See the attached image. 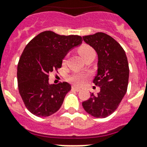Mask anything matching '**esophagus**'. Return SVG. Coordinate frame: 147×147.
Returning <instances> with one entry per match:
<instances>
[{
	"label": "esophagus",
	"instance_id": "1",
	"mask_svg": "<svg viewBox=\"0 0 147 147\" xmlns=\"http://www.w3.org/2000/svg\"><path fill=\"white\" fill-rule=\"evenodd\" d=\"M71 89L73 90H76V91H80V88H79V87H76V86H71Z\"/></svg>",
	"mask_w": 147,
	"mask_h": 147
}]
</instances>
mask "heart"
<instances>
[{"instance_id":"1","label":"heart","mask_w":147,"mask_h":147,"mask_svg":"<svg viewBox=\"0 0 147 147\" xmlns=\"http://www.w3.org/2000/svg\"><path fill=\"white\" fill-rule=\"evenodd\" d=\"M78 52L83 58L86 57L90 54L95 53L92 47H90L88 45H82L81 46H80L78 49ZM66 62H67V57H65L63 59V64H66ZM86 79H87V75L77 72V73H74L73 75L68 77V81L75 86H81L82 84L86 82Z\"/></svg>"}]
</instances>
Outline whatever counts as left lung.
<instances>
[{
	"label": "left lung",
	"instance_id": "1",
	"mask_svg": "<svg viewBox=\"0 0 147 147\" xmlns=\"http://www.w3.org/2000/svg\"><path fill=\"white\" fill-rule=\"evenodd\" d=\"M83 39L98 54V73L93 80L100 87L97 95L94 93L83 102L87 113L97 118L111 115L120 105L128 85L129 67L126 53L118 42L102 32L83 36Z\"/></svg>",
	"mask_w": 147,
	"mask_h": 147
}]
</instances>
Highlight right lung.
I'll return each instance as SVG.
<instances>
[{
    "label": "right lung",
    "instance_id": "add662e5",
    "mask_svg": "<svg viewBox=\"0 0 147 147\" xmlns=\"http://www.w3.org/2000/svg\"><path fill=\"white\" fill-rule=\"evenodd\" d=\"M79 35H60L43 31L24 49L17 67L19 92L28 110L39 117L59 110L71 85L67 82L49 83V75L61 67L62 61L71 49L82 43Z\"/></svg>",
    "mask_w": 147,
    "mask_h": 147
}]
</instances>
